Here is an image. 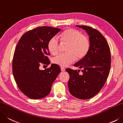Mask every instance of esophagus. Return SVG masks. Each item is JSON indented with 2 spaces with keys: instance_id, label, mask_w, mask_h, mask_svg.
Here are the masks:
<instances>
[{
  "instance_id": "34e87169",
  "label": "esophagus",
  "mask_w": 123,
  "mask_h": 123,
  "mask_svg": "<svg viewBox=\"0 0 123 123\" xmlns=\"http://www.w3.org/2000/svg\"><path fill=\"white\" fill-rule=\"evenodd\" d=\"M61 71H62V72L65 71V68H62H62H61Z\"/></svg>"
}]
</instances>
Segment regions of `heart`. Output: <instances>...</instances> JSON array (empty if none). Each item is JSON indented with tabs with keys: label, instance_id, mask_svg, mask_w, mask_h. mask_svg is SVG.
Returning <instances> with one entry per match:
<instances>
[{
	"label": "heart",
	"instance_id": "obj_1",
	"mask_svg": "<svg viewBox=\"0 0 123 123\" xmlns=\"http://www.w3.org/2000/svg\"><path fill=\"white\" fill-rule=\"evenodd\" d=\"M62 42L68 43L65 54H60L54 57L52 62L61 67H66L75 61L85 57L90 48V41L87 36L78 30L66 29L59 36ZM59 41L57 36L51 38L48 43V48L51 54L56 55L59 51Z\"/></svg>",
	"mask_w": 123,
	"mask_h": 123
}]
</instances>
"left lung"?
<instances>
[{
	"instance_id": "1",
	"label": "left lung",
	"mask_w": 123,
	"mask_h": 123,
	"mask_svg": "<svg viewBox=\"0 0 123 123\" xmlns=\"http://www.w3.org/2000/svg\"><path fill=\"white\" fill-rule=\"evenodd\" d=\"M89 36L90 48L87 55L74 66L82 68V74L68 68L69 75V92L75 98L82 99L94 97L102 88L109 74L111 55L109 46L100 32L86 25H76Z\"/></svg>"
}]
</instances>
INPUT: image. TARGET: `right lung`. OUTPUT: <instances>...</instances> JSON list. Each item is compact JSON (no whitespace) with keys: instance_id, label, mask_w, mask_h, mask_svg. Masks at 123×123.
<instances>
[{"instance_id":"obj_1","label":"right lung","mask_w":123,"mask_h":123,"mask_svg":"<svg viewBox=\"0 0 123 123\" xmlns=\"http://www.w3.org/2000/svg\"><path fill=\"white\" fill-rule=\"evenodd\" d=\"M61 31L51 27H37L25 33L18 42L13 58V74L18 88L30 98L47 96L61 72L59 66L54 64L44 70L39 68L41 64H50L48 43Z\"/></svg>"}]
</instances>
